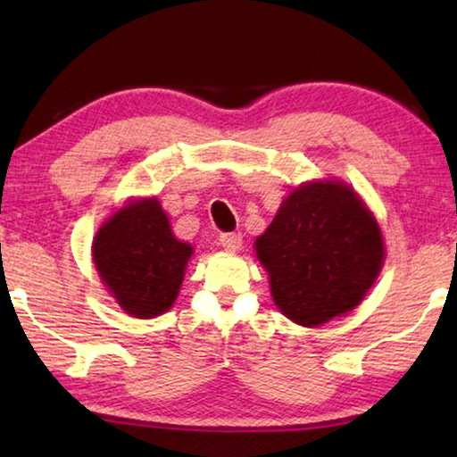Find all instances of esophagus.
<instances>
[{
  "instance_id": "34e87169",
  "label": "esophagus",
  "mask_w": 457,
  "mask_h": 457,
  "mask_svg": "<svg viewBox=\"0 0 457 457\" xmlns=\"http://www.w3.org/2000/svg\"><path fill=\"white\" fill-rule=\"evenodd\" d=\"M220 244L226 247L228 252H237L242 247V236L239 234H221Z\"/></svg>"
}]
</instances>
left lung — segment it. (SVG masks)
Returning a JSON list of instances; mask_svg holds the SVG:
<instances>
[{
    "mask_svg": "<svg viewBox=\"0 0 457 457\" xmlns=\"http://www.w3.org/2000/svg\"><path fill=\"white\" fill-rule=\"evenodd\" d=\"M256 253L282 314L320 327L362 303L383 268L385 245L354 189L327 179L303 183L282 201Z\"/></svg>",
    "mask_w": 457,
    "mask_h": 457,
    "instance_id": "left-lung-1",
    "label": "left lung"
}]
</instances>
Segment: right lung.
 <instances>
[{
    "instance_id": "right-lung-1",
    "label": "right lung",
    "mask_w": 457,
    "mask_h": 457,
    "mask_svg": "<svg viewBox=\"0 0 457 457\" xmlns=\"http://www.w3.org/2000/svg\"><path fill=\"white\" fill-rule=\"evenodd\" d=\"M191 253L193 247L173 236L157 197L120 207L92 242L100 280L135 319H154L173 306Z\"/></svg>"
}]
</instances>
